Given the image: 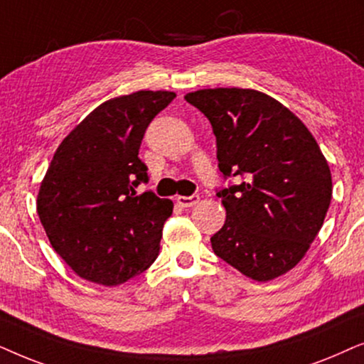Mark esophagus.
<instances>
[{
    "instance_id": "obj_1",
    "label": "esophagus",
    "mask_w": 364,
    "mask_h": 364,
    "mask_svg": "<svg viewBox=\"0 0 364 364\" xmlns=\"http://www.w3.org/2000/svg\"><path fill=\"white\" fill-rule=\"evenodd\" d=\"M200 201V195H193V196H178L176 203L181 208H191L195 206L196 203Z\"/></svg>"
}]
</instances>
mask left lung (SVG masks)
Segmentation results:
<instances>
[{"instance_id":"8db88e82","label":"left lung","mask_w":364,"mask_h":364,"mask_svg":"<svg viewBox=\"0 0 364 364\" xmlns=\"http://www.w3.org/2000/svg\"><path fill=\"white\" fill-rule=\"evenodd\" d=\"M210 119L223 178L225 225L211 236L218 258L256 281L293 269L321 230L333 183L326 158L298 116L256 90L215 88L185 96Z\"/></svg>"}]
</instances>
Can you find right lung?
Returning a JSON list of instances; mask_svg holds the SVG:
<instances>
[{"mask_svg": "<svg viewBox=\"0 0 364 364\" xmlns=\"http://www.w3.org/2000/svg\"><path fill=\"white\" fill-rule=\"evenodd\" d=\"M176 95L136 91L105 101L58 146L36 210L48 240L80 278L116 287L156 259L173 201L153 191L138 158L144 132Z\"/></svg>", "mask_w": 364, "mask_h": 364, "instance_id": "obj_1", "label": "right lung"}]
</instances>
